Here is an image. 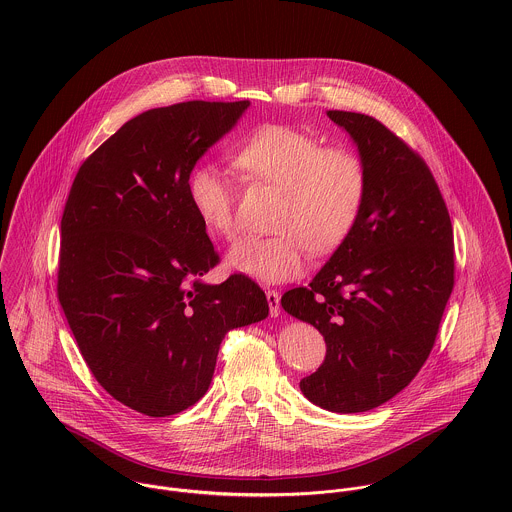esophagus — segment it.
Returning <instances> with one entry per match:
<instances>
[{
	"mask_svg": "<svg viewBox=\"0 0 512 512\" xmlns=\"http://www.w3.org/2000/svg\"><path fill=\"white\" fill-rule=\"evenodd\" d=\"M266 297H268V305H270V315L278 317L280 315V293L276 290H268Z\"/></svg>",
	"mask_w": 512,
	"mask_h": 512,
	"instance_id": "34e87169",
	"label": "esophagus"
}]
</instances>
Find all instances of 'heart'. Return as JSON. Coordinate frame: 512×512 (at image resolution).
<instances>
[{
	"label": "heart",
	"instance_id": "b5f03b06",
	"mask_svg": "<svg viewBox=\"0 0 512 512\" xmlns=\"http://www.w3.org/2000/svg\"><path fill=\"white\" fill-rule=\"evenodd\" d=\"M234 167L254 183L278 189L268 236L236 242L226 262L232 270L266 284L301 274L305 252L335 250L355 226L366 191L363 159L349 147L323 144L292 126L264 124L232 153ZM189 201L209 232L234 238V177L215 163H199L189 175Z\"/></svg>",
	"mask_w": 512,
	"mask_h": 512
}]
</instances>
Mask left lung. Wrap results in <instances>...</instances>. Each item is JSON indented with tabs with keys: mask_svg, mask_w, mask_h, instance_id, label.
Returning a JSON list of instances; mask_svg holds the SVG:
<instances>
[{
	"mask_svg": "<svg viewBox=\"0 0 512 512\" xmlns=\"http://www.w3.org/2000/svg\"><path fill=\"white\" fill-rule=\"evenodd\" d=\"M365 163L361 213L307 288L282 307L327 343L303 396L339 414L404 390L430 357L453 290V228L426 161L372 116L329 110Z\"/></svg>",
	"mask_w": 512,
	"mask_h": 512,
	"instance_id": "obj_1",
	"label": "left lung"
}]
</instances>
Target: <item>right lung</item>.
Segmentation results:
<instances>
[{"label": "right lung", "mask_w": 512, "mask_h": 512, "mask_svg": "<svg viewBox=\"0 0 512 512\" xmlns=\"http://www.w3.org/2000/svg\"><path fill=\"white\" fill-rule=\"evenodd\" d=\"M248 100H191L126 122L78 169L61 220L57 293L100 386L151 418L205 396L230 329L268 317L248 276L201 280L219 254L189 175Z\"/></svg>", "instance_id": "add662e5"}]
</instances>
